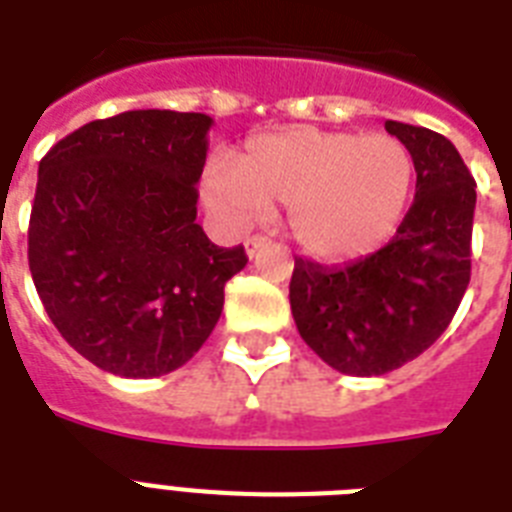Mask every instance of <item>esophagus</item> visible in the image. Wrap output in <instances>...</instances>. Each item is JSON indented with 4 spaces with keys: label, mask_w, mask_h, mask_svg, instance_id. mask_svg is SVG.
Here are the masks:
<instances>
[{
    "label": "esophagus",
    "mask_w": 512,
    "mask_h": 512,
    "mask_svg": "<svg viewBox=\"0 0 512 512\" xmlns=\"http://www.w3.org/2000/svg\"><path fill=\"white\" fill-rule=\"evenodd\" d=\"M265 247H268V239H265V236H249V239L244 241V249H247L249 257H255L257 252Z\"/></svg>",
    "instance_id": "34e87169"
}]
</instances>
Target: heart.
<instances>
[{
    "label": "heart",
    "instance_id": "obj_1",
    "mask_svg": "<svg viewBox=\"0 0 512 512\" xmlns=\"http://www.w3.org/2000/svg\"><path fill=\"white\" fill-rule=\"evenodd\" d=\"M412 183V154L398 138L292 127L257 135L233 162L209 164L204 201L231 225L284 204L308 255L356 260L396 233Z\"/></svg>",
    "mask_w": 512,
    "mask_h": 512
}]
</instances>
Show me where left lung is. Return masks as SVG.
Wrapping results in <instances>:
<instances>
[{"instance_id": "obj_1", "label": "left lung", "mask_w": 512, "mask_h": 512, "mask_svg": "<svg viewBox=\"0 0 512 512\" xmlns=\"http://www.w3.org/2000/svg\"><path fill=\"white\" fill-rule=\"evenodd\" d=\"M412 154L417 188L396 236L353 263L295 257L289 305L321 361L353 377L393 372L444 335L470 281L476 180L452 140L385 122Z\"/></svg>"}]
</instances>
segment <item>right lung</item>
Instances as JSON below:
<instances>
[{
	"label": "right lung",
	"mask_w": 512,
	"mask_h": 512,
	"mask_svg": "<svg viewBox=\"0 0 512 512\" xmlns=\"http://www.w3.org/2000/svg\"><path fill=\"white\" fill-rule=\"evenodd\" d=\"M207 114L124 111L58 140L39 162L28 268L63 340L103 372L183 366L247 265L196 223Z\"/></svg>",
	"instance_id": "add662e5"
}]
</instances>
